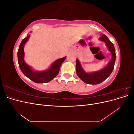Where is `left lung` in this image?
<instances>
[{"mask_svg":"<svg viewBox=\"0 0 134 134\" xmlns=\"http://www.w3.org/2000/svg\"><path fill=\"white\" fill-rule=\"evenodd\" d=\"M99 40L101 41L105 42L109 51L112 54L111 59L107 64L106 66L98 71L87 72L83 69L79 60L78 59L76 60V74L81 80L88 84H98L102 83L110 75L114 69L116 58L114 45L105 35H102L99 38Z\"/></svg>","mask_w":134,"mask_h":134,"instance_id":"obj_1","label":"left lung"}]
</instances>
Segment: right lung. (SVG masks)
Returning a JSON list of instances; mask_svg holds the SVG:
<instances>
[{"label": "right lung", "mask_w": 134, "mask_h": 134, "mask_svg": "<svg viewBox=\"0 0 134 134\" xmlns=\"http://www.w3.org/2000/svg\"><path fill=\"white\" fill-rule=\"evenodd\" d=\"M30 35L28 34L27 37L22 40L19 46L17 52L19 66L23 74L33 82L36 83H45L49 82L58 75L60 71V66L65 60L66 56L56 60L51 65L50 68L46 70L42 71L33 70L31 67L27 64L24 60V56H25L24 46L28 39L30 38Z\"/></svg>", "instance_id": "add662e5"}]
</instances>
